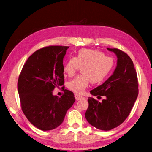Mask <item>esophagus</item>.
I'll return each instance as SVG.
<instances>
[{"label": "esophagus", "instance_id": "obj_1", "mask_svg": "<svg viewBox=\"0 0 152 152\" xmlns=\"http://www.w3.org/2000/svg\"><path fill=\"white\" fill-rule=\"evenodd\" d=\"M75 98H76V100H79V99H82V98H84L83 96H81V95H80L78 94H76L75 95Z\"/></svg>", "mask_w": 152, "mask_h": 152}]
</instances>
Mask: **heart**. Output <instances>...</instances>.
<instances>
[{
	"label": "heart",
	"instance_id": "b5f03b06",
	"mask_svg": "<svg viewBox=\"0 0 152 152\" xmlns=\"http://www.w3.org/2000/svg\"><path fill=\"white\" fill-rule=\"evenodd\" d=\"M115 61L113 58L104 56L97 49H82L76 55L70 57L64 66V71L69 76H72L81 67L82 74L69 81L67 87L77 94L84 92L91 81L97 83L103 81L113 70Z\"/></svg>",
	"mask_w": 152,
	"mask_h": 152
}]
</instances>
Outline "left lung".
Masks as SVG:
<instances>
[{
	"instance_id": "obj_1",
	"label": "left lung",
	"mask_w": 152,
	"mask_h": 152,
	"mask_svg": "<svg viewBox=\"0 0 152 152\" xmlns=\"http://www.w3.org/2000/svg\"><path fill=\"white\" fill-rule=\"evenodd\" d=\"M118 57L117 67L109 78L91 91L93 96H104L102 102L89 97L85 118L92 126L110 130L129 115L138 96L137 72L130 56L117 48H107ZM101 98V97H100Z\"/></svg>"
}]
</instances>
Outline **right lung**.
<instances>
[{"label":"right lung","mask_w":152,"mask_h":152,"mask_svg":"<svg viewBox=\"0 0 152 152\" xmlns=\"http://www.w3.org/2000/svg\"><path fill=\"white\" fill-rule=\"evenodd\" d=\"M69 48L50 45L37 50L28 58L19 75L17 87L22 112L40 130L60 126L76 100L74 93L64 86L63 60ZM60 86L64 92L61 98L52 95L53 89Z\"/></svg>","instance_id":"1"}]
</instances>
